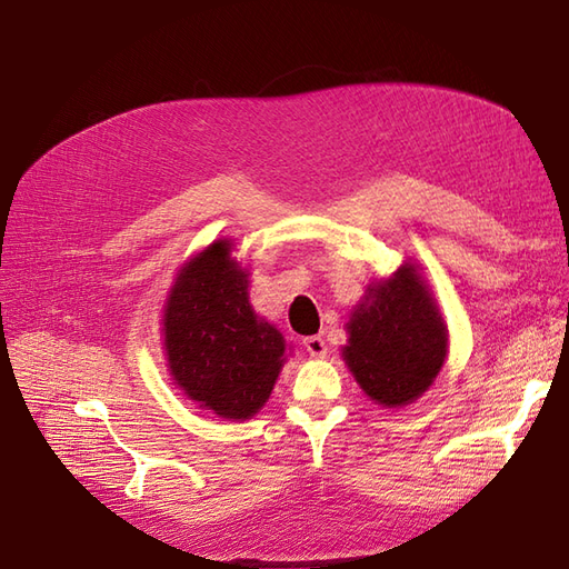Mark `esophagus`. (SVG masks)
I'll use <instances>...</instances> for the list:
<instances>
[{"instance_id":"esophagus-1","label":"esophagus","mask_w":569,"mask_h":569,"mask_svg":"<svg viewBox=\"0 0 569 569\" xmlns=\"http://www.w3.org/2000/svg\"><path fill=\"white\" fill-rule=\"evenodd\" d=\"M303 347L313 358H325L327 356V347H325V339L322 337H306L303 339Z\"/></svg>"}]
</instances>
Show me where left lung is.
Returning a JSON list of instances; mask_svg holds the SVG:
<instances>
[{"label":"left lung","instance_id":"left-lung-1","mask_svg":"<svg viewBox=\"0 0 569 569\" xmlns=\"http://www.w3.org/2000/svg\"><path fill=\"white\" fill-rule=\"evenodd\" d=\"M341 360L382 408H403L432 387L449 356V327L418 263L372 280L353 306Z\"/></svg>","mask_w":569,"mask_h":569}]
</instances>
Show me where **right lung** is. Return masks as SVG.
<instances>
[{
    "label": "right lung",
    "instance_id": "right-lung-1",
    "mask_svg": "<svg viewBox=\"0 0 569 569\" xmlns=\"http://www.w3.org/2000/svg\"><path fill=\"white\" fill-rule=\"evenodd\" d=\"M222 237L178 268L163 303V356L173 385L226 420H249L287 363L278 327L253 311L249 268Z\"/></svg>",
    "mask_w": 569,
    "mask_h": 569
}]
</instances>
